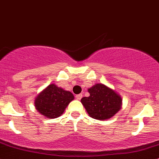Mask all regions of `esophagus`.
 <instances>
[{
    "label": "esophagus",
    "mask_w": 159,
    "mask_h": 159,
    "mask_svg": "<svg viewBox=\"0 0 159 159\" xmlns=\"http://www.w3.org/2000/svg\"><path fill=\"white\" fill-rule=\"evenodd\" d=\"M82 94H77L76 96H75V97H76V98L78 99V100H80V99L81 98H82Z\"/></svg>",
    "instance_id": "34e87169"
}]
</instances>
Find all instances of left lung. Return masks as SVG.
I'll return each instance as SVG.
<instances>
[{
    "label": "left lung",
    "instance_id": "left-lung-1",
    "mask_svg": "<svg viewBox=\"0 0 159 159\" xmlns=\"http://www.w3.org/2000/svg\"><path fill=\"white\" fill-rule=\"evenodd\" d=\"M89 97L81 102L90 117L97 120H106L113 117L121 108V96L103 84H96L88 90Z\"/></svg>",
    "mask_w": 159,
    "mask_h": 159
}]
</instances>
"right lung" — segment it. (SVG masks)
I'll list each match as a JSON object with an SVG mask.
<instances>
[{
	"label": "right lung",
	"instance_id": "right-lung-1",
	"mask_svg": "<svg viewBox=\"0 0 159 159\" xmlns=\"http://www.w3.org/2000/svg\"><path fill=\"white\" fill-rule=\"evenodd\" d=\"M74 98L71 92L51 84L35 98L34 106L38 112L46 118H56L64 113Z\"/></svg>",
	"mask_w": 159,
	"mask_h": 159
}]
</instances>
